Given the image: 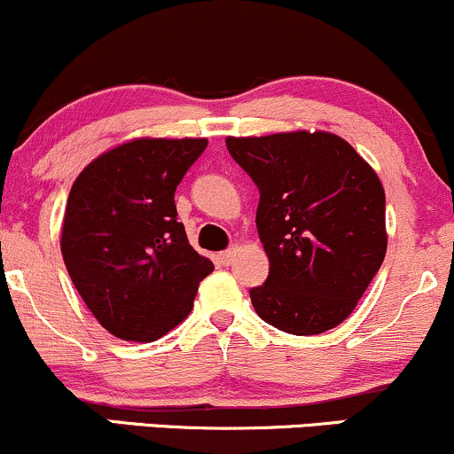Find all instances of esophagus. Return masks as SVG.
<instances>
[{"mask_svg":"<svg viewBox=\"0 0 454 454\" xmlns=\"http://www.w3.org/2000/svg\"><path fill=\"white\" fill-rule=\"evenodd\" d=\"M237 254H239V247H232L226 249V252H222L220 256H217V260H220V264H223V267H228V264H232L234 260H237Z\"/></svg>","mask_w":454,"mask_h":454,"instance_id":"esophagus-1","label":"esophagus"}]
</instances>
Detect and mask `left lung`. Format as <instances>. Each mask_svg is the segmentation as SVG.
Masks as SVG:
<instances>
[{"label": "left lung", "instance_id": "left-lung-1", "mask_svg": "<svg viewBox=\"0 0 454 454\" xmlns=\"http://www.w3.org/2000/svg\"><path fill=\"white\" fill-rule=\"evenodd\" d=\"M260 192L256 226L269 278L256 314L290 335L341 325L387 254L382 184L346 140L326 132L226 138Z\"/></svg>", "mask_w": 454, "mask_h": 454}]
</instances>
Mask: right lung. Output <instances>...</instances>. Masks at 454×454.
Masks as SVG:
<instances>
[{
	"instance_id": "obj_1",
	"label": "right lung",
	"mask_w": 454,
	"mask_h": 454,
	"mask_svg": "<svg viewBox=\"0 0 454 454\" xmlns=\"http://www.w3.org/2000/svg\"><path fill=\"white\" fill-rule=\"evenodd\" d=\"M205 138H140L93 160L67 196L61 254L96 320L126 341H155L194 307L213 270L184 223L175 190Z\"/></svg>"
}]
</instances>
